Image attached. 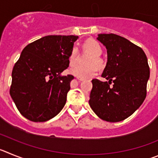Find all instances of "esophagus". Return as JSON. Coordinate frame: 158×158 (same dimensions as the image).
Returning a JSON list of instances; mask_svg holds the SVG:
<instances>
[{
	"mask_svg": "<svg viewBox=\"0 0 158 158\" xmlns=\"http://www.w3.org/2000/svg\"><path fill=\"white\" fill-rule=\"evenodd\" d=\"M77 79H78V80H79V81H80V82H81V81H83V80H84V79H81V78H77Z\"/></svg>",
	"mask_w": 158,
	"mask_h": 158,
	"instance_id": "esophagus-1",
	"label": "esophagus"
}]
</instances>
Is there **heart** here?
<instances>
[{
  "instance_id": "obj_1",
  "label": "heart",
  "mask_w": 158,
  "mask_h": 158,
  "mask_svg": "<svg viewBox=\"0 0 158 158\" xmlns=\"http://www.w3.org/2000/svg\"><path fill=\"white\" fill-rule=\"evenodd\" d=\"M85 49L89 52L92 54V56L89 58V64H101V59L99 56L102 54V48L100 44L94 39H88L85 42ZM78 56V49L76 46H73L71 49L70 54L69 56V64L73 65L76 64V58ZM95 64H90L88 66H82V65H76L69 69V72L73 76L81 79H89L93 77L97 74L98 68Z\"/></svg>"
}]
</instances>
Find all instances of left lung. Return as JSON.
<instances>
[{"label": "left lung", "instance_id": "left-lung-1", "mask_svg": "<svg viewBox=\"0 0 158 158\" xmlns=\"http://www.w3.org/2000/svg\"><path fill=\"white\" fill-rule=\"evenodd\" d=\"M97 39L107 49V63L102 77L109 82L92 80L89 106L102 120L122 121L146 98L150 79L147 57L141 48L119 35L99 34Z\"/></svg>", "mask_w": 158, "mask_h": 158}]
</instances>
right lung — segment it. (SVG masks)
Masks as SVG:
<instances>
[{
    "mask_svg": "<svg viewBox=\"0 0 158 158\" xmlns=\"http://www.w3.org/2000/svg\"><path fill=\"white\" fill-rule=\"evenodd\" d=\"M79 37L48 35L23 49L12 72L10 95L19 113L34 122L50 120L62 110L70 89L69 56Z\"/></svg>",
    "mask_w": 158,
    "mask_h": 158,
    "instance_id": "obj_1",
    "label": "right lung"
}]
</instances>
